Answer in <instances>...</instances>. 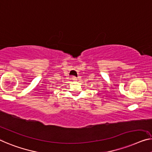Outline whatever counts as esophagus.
Segmentation results:
<instances>
[{"label":"esophagus","instance_id":"34e87169","mask_svg":"<svg viewBox=\"0 0 152 152\" xmlns=\"http://www.w3.org/2000/svg\"><path fill=\"white\" fill-rule=\"evenodd\" d=\"M72 80L76 81V80H77V78H76V76H72Z\"/></svg>","mask_w":152,"mask_h":152}]
</instances>
